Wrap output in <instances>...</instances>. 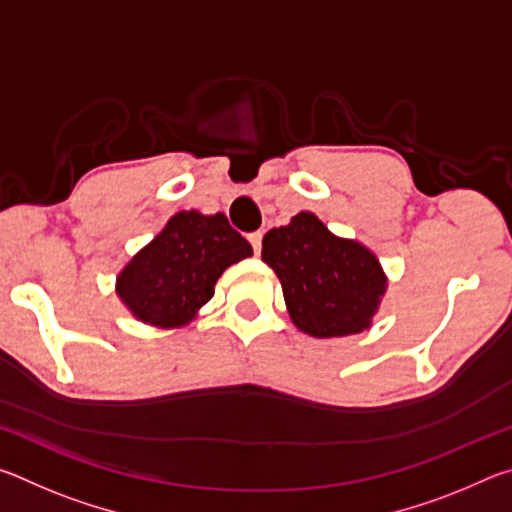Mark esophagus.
Returning <instances> with one entry per match:
<instances>
[{
  "mask_svg": "<svg viewBox=\"0 0 512 512\" xmlns=\"http://www.w3.org/2000/svg\"><path fill=\"white\" fill-rule=\"evenodd\" d=\"M248 241H250V246H253L255 255L262 253V232H250V235H248Z\"/></svg>",
  "mask_w": 512,
  "mask_h": 512,
  "instance_id": "obj_1",
  "label": "esophagus"
}]
</instances>
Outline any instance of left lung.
Here are the masks:
<instances>
[{
  "instance_id": "1",
  "label": "left lung",
  "mask_w": 512,
  "mask_h": 512,
  "mask_svg": "<svg viewBox=\"0 0 512 512\" xmlns=\"http://www.w3.org/2000/svg\"><path fill=\"white\" fill-rule=\"evenodd\" d=\"M262 259L280 277L293 323L316 339L370 327L386 291L377 257L357 241L334 237L311 212L268 230Z\"/></svg>"
}]
</instances>
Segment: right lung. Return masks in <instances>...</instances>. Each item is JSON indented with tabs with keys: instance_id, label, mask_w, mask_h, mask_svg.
<instances>
[{
	"instance_id": "1",
	"label": "right lung",
	"mask_w": 512,
	"mask_h": 512,
	"mask_svg": "<svg viewBox=\"0 0 512 512\" xmlns=\"http://www.w3.org/2000/svg\"><path fill=\"white\" fill-rule=\"evenodd\" d=\"M253 255L223 214L178 212L117 277L124 305L144 323L180 327L207 300L225 268Z\"/></svg>"
}]
</instances>
